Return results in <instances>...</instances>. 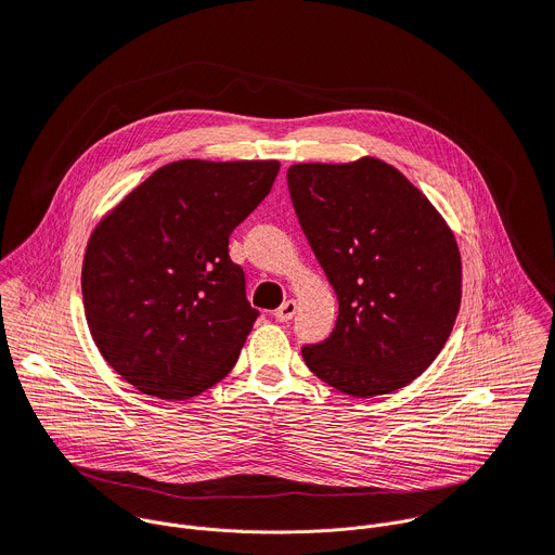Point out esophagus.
<instances>
[{
  "instance_id": "obj_1",
  "label": "esophagus",
  "mask_w": 555,
  "mask_h": 555,
  "mask_svg": "<svg viewBox=\"0 0 555 555\" xmlns=\"http://www.w3.org/2000/svg\"><path fill=\"white\" fill-rule=\"evenodd\" d=\"M296 309H298L296 300H285V302L274 311V319H276L279 323H287V321H292V319H294Z\"/></svg>"
}]
</instances>
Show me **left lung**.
I'll return each mask as SVG.
<instances>
[{
	"label": "left lung",
	"instance_id": "1",
	"mask_svg": "<svg viewBox=\"0 0 555 555\" xmlns=\"http://www.w3.org/2000/svg\"><path fill=\"white\" fill-rule=\"evenodd\" d=\"M287 189L307 242L338 296L334 332L305 364L353 398L411 384L443 349L461 305L454 234L398 169L294 165Z\"/></svg>",
	"mask_w": 555,
	"mask_h": 555
}]
</instances>
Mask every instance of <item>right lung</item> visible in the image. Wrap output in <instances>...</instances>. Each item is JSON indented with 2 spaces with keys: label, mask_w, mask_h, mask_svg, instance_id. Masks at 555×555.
<instances>
[{
  "label": "right lung",
  "mask_w": 555,
  "mask_h": 555,
  "mask_svg": "<svg viewBox=\"0 0 555 555\" xmlns=\"http://www.w3.org/2000/svg\"><path fill=\"white\" fill-rule=\"evenodd\" d=\"M276 160L157 169L92 232L81 287L92 338L131 386L189 400L240 358L259 319L228 236L270 193Z\"/></svg>",
  "instance_id": "1"
}]
</instances>
